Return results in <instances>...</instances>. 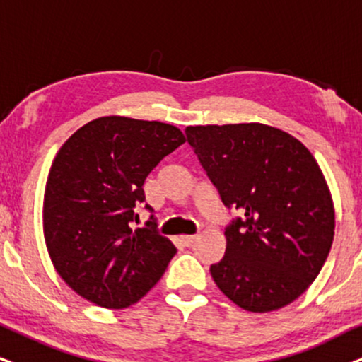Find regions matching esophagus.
I'll return each instance as SVG.
<instances>
[{
    "mask_svg": "<svg viewBox=\"0 0 362 362\" xmlns=\"http://www.w3.org/2000/svg\"><path fill=\"white\" fill-rule=\"evenodd\" d=\"M197 239H199V235H182V237H180V240L184 242V245H187V247L194 244V242H195Z\"/></svg>",
    "mask_w": 362,
    "mask_h": 362,
    "instance_id": "1",
    "label": "esophagus"
}]
</instances>
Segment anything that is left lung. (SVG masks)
I'll return each instance as SVG.
<instances>
[{"mask_svg": "<svg viewBox=\"0 0 362 362\" xmlns=\"http://www.w3.org/2000/svg\"><path fill=\"white\" fill-rule=\"evenodd\" d=\"M187 141L227 209L226 255L210 265L232 303L269 313L296 300L321 272L334 207L313 153L262 123L187 127Z\"/></svg>", "mask_w": 362, "mask_h": 362, "instance_id": "obj_1", "label": "left lung"}]
</instances>
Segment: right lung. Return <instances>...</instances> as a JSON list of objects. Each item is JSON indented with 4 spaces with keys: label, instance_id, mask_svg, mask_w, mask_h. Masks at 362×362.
Instances as JSON below:
<instances>
[{
    "label": "right lung",
    "instance_id": "right-lung-1",
    "mask_svg": "<svg viewBox=\"0 0 362 362\" xmlns=\"http://www.w3.org/2000/svg\"><path fill=\"white\" fill-rule=\"evenodd\" d=\"M184 141L168 123L102 117L58 150L45 189L43 230L54 269L76 294L123 309L163 276L177 249L158 234L153 214L135 227V207L145 200L148 173Z\"/></svg>",
    "mask_w": 362,
    "mask_h": 362
}]
</instances>
